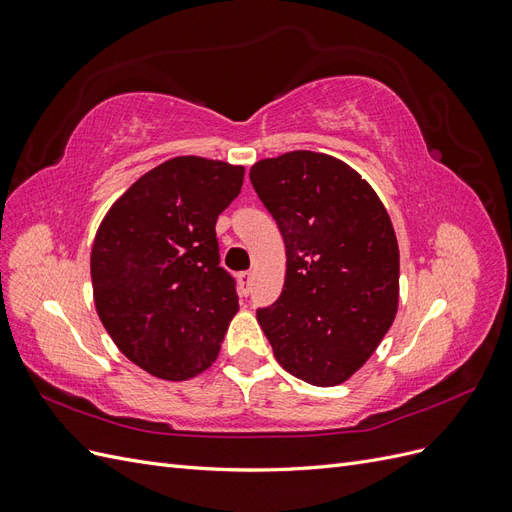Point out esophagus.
Wrapping results in <instances>:
<instances>
[{
	"label": "esophagus",
	"mask_w": 512,
	"mask_h": 512,
	"mask_svg": "<svg viewBox=\"0 0 512 512\" xmlns=\"http://www.w3.org/2000/svg\"><path fill=\"white\" fill-rule=\"evenodd\" d=\"M250 286H252V273H250V271L239 273V290H241V297H247V294H250Z\"/></svg>",
	"instance_id": "1"
}]
</instances>
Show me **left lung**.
<instances>
[{
    "mask_svg": "<svg viewBox=\"0 0 512 512\" xmlns=\"http://www.w3.org/2000/svg\"><path fill=\"white\" fill-rule=\"evenodd\" d=\"M250 179L286 243L284 290L258 309L277 363L314 386L346 382L397 314L399 247L382 200L314 151L260 160Z\"/></svg>",
    "mask_w": 512,
    "mask_h": 512,
    "instance_id": "obj_1",
    "label": "left lung"
}]
</instances>
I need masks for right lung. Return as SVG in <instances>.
<instances>
[{"mask_svg": "<svg viewBox=\"0 0 512 512\" xmlns=\"http://www.w3.org/2000/svg\"><path fill=\"white\" fill-rule=\"evenodd\" d=\"M243 166L181 156L151 168L108 209L91 247L96 312L132 363L164 380L205 371L239 309L220 267L218 215Z\"/></svg>", "mask_w": 512, "mask_h": 512, "instance_id": "obj_1", "label": "right lung"}]
</instances>
